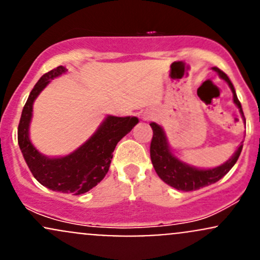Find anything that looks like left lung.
<instances>
[{"label":"left lung","mask_w":260,"mask_h":260,"mask_svg":"<svg viewBox=\"0 0 260 260\" xmlns=\"http://www.w3.org/2000/svg\"><path fill=\"white\" fill-rule=\"evenodd\" d=\"M213 70L217 71L218 75L229 84L232 92H233L234 103L238 106L240 113L244 117L242 106H240L238 97L236 94V89H234L233 84H232L228 76L223 71H220L219 68L213 67ZM151 127L153 129V137L151 142L152 165L163 182H166L167 184L176 188V189L183 190V192L201 189V188L213 184V183L218 182L220 178H223L231 171L232 167L236 165L243 148V144H240L239 148L234 153L233 157L229 160H226L224 165L217 167V168L198 169L180 162L178 158H176L172 154L168 143H167L165 132H163V129L157 123H151Z\"/></svg>","instance_id":"1"}]
</instances>
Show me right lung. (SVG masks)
I'll list each match as a JSON object with an SVG mask.
<instances>
[{
	"instance_id": "1",
	"label": "right lung",
	"mask_w": 260,
	"mask_h": 260,
	"mask_svg": "<svg viewBox=\"0 0 260 260\" xmlns=\"http://www.w3.org/2000/svg\"><path fill=\"white\" fill-rule=\"evenodd\" d=\"M67 71L58 66L37 82L22 109L18 123V146L29 171L38 182L52 190L78 196L95 187L107 174L117 143L138 123L137 117L108 116L97 132L83 146L66 157L48 158L41 154L28 137L34 101L57 76Z\"/></svg>"
}]
</instances>
